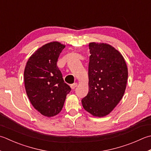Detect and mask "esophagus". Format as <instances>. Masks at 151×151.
Segmentation results:
<instances>
[{
    "label": "esophagus",
    "instance_id": "34e87169",
    "mask_svg": "<svg viewBox=\"0 0 151 151\" xmlns=\"http://www.w3.org/2000/svg\"><path fill=\"white\" fill-rule=\"evenodd\" d=\"M76 86H77V83H74L70 85V88H71L72 89H75Z\"/></svg>",
    "mask_w": 151,
    "mask_h": 151
}]
</instances>
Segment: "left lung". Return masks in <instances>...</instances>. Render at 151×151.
Returning a JSON list of instances; mask_svg holds the SVG:
<instances>
[{
    "mask_svg": "<svg viewBox=\"0 0 151 151\" xmlns=\"http://www.w3.org/2000/svg\"><path fill=\"white\" fill-rule=\"evenodd\" d=\"M89 91L82 99L84 109L94 116H107L125 92L128 67L122 54L107 44L90 42Z\"/></svg>",
    "mask_w": 151,
    "mask_h": 151,
    "instance_id": "obj_1",
    "label": "left lung"
}]
</instances>
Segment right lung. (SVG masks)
<instances>
[{
  "label": "right lung",
  "instance_id": "1",
  "mask_svg": "<svg viewBox=\"0 0 151 151\" xmlns=\"http://www.w3.org/2000/svg\"><path fill=\"white\" fill-rule=\"evenodd\" d=\"M65 46L52 42L38 48L27 62L24 82L27 95L40 114L51 117L60 113L71 88L63 81L57 66Z\"/></svg>",
  "mask_w": 151,
  "mask_h": 151
}]
</instances>
